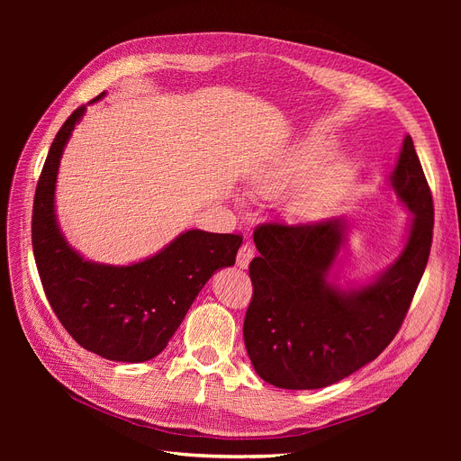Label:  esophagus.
<instances>
[{
    "mask_svg": "<svg viewBox=\"0 0 461 461\" xmlns=\"http://www.w3.org/2000/svg\"><path fill=\"white\" fill-rule=\"evenodd\" d=\"M252 258H254V247L245 243L237 252V267L247 269L249 265H250V261H252Z\"/></svg>",
    "mask_w": 461,
    "mask_h": 461,
    "instance_id": "obj_1",
    "label": "esophagus"
}]
</instances>
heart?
I'll list each match as a JSON object with an SVG mask.
<instances>
[{
	"label": "heart",
	"instance_id": "heart-1",
	"mask_svg": "<svg viewBox=\"0 0 461 461\" xmlns=\"http://www.w3.org/2000/svg\"><path fill=\"white\" fill-rule=\"evenodd\" d=\"M330 153V140L308 138L261 164L250 186L261 198H280L308 182L289 200L287 211L297 222H320L340 203L357 177V162L349 157H338L323 168Z\"/></svg>",
	"mask_w": 461,
	"mask_h": 461
}]
</instances>
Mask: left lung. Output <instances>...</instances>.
Wrapping results in <instances>:
<instances>
[{"instance_id":"left-lung-1","label":"left lung","mask_w":461,"mask_h":461,"mask_svg":"<svg viewBox=\"0 0 461 461\" xmlns=\"http://www.w3.org/2000/svg\"><path fill=\"white\" fill-rule=\"evenodd\" d=\"M411 221L389 269L362 287L329 282L346 247L344 218L316 224H261L250 261L252 301L245 346L256 374L278 389L310 391L340 381L393 342L424 275L433 237V200L411 136L389 177Z\"/></svg>"}]
</instances>
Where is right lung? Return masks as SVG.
Instances as JSON below:
<instances>
[{"label": "right lung", "mask_w": 461, "mask_h": 461, "mask_svg": "<svg viewBox=\"0 0 461 461\" xmlns=\"http://www.w3.org/2000/svg\"><path fill=\"white\" fill-rule=\"evenodd\" d=\"M86 108L68 115L42 166L32 218L35 263L48 303L84 349L143 362L167 346L205 282L235 263L243 237L188 230L155 256L123 267L84 259L58 226L54 198L63 149Z\"/></svg>", "instance_id": "right-lung-1"}]
</instances>
